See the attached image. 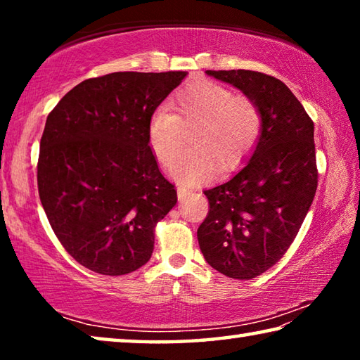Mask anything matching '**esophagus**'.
I'll return each mask as SVG.
<instances>
[{
  "label": "esophagus",
  "mask_w": 360,
  "mask_h": 360,
  "mask_svg": "<svg viewBox=\"0 0 360 360\" xmlns=\"http://www.w3.org/2000/svg\"><path fill=\"white\" fill-rule=\"evenodd\" d=\"M188 195H191V191H187V188H184V187H178L179 200H184L186 197H188Z\"/></svg>",
  "instance_id": "esophagus-1"
}]
</instances>
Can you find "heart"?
<instances>
[{"mask_svg": "<svg viewBox=\"0 0 360 360\" xmlns=\"http://www.w3.org/2000/svg\"><path fill=\"white\" fill-rule=\"evenodd\" d=\"M168 106H158L148 122V143L158 162L169 168L186 141L184 129L197 125L195 146L172 168L182 186L198 184L214 173L238 168L259 143L262 114L255 103L233 95L214 81H197L179 90Z\"/></svg>", "mask_w": 360, "mask_h": 360, "instance_id": "obj_1", "label": "heart"}]
</instances>
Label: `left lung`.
Returning <instances> with one entry per match:
<instances>
[{"instance_id": "1", "label": "left lung", "mask_w": 360, "mask_h": 360, "mask_svg": "<svg viewBox=\"0 0 360 360\" xmlns=\"http://www.w3.org/2000/svg\"><path fill=\"white\" fill-rule=\"evenodd\" d=\"M259 106L262 133L230 181L205 191L210 212L198 227L205 260L222 275L252 279L273 266L300 230L318 188L314 124L288 85L249 70L206 71Z\"/></svg>"}]
</instances>
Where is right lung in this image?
Masks as SVG:
<instances>
[{"mask_svg": "<svg viewBox=\"0 0 360 360\" xmlns=\"http://www.w3.org/2000/svg\"><path fill=\"white\" fill-rule=\"evenodd\" d=\"M186 71L111 72L71 89L47 115L38 191L72 259L119 276L148 264L154 230L178 202L148 143V122Z\"/></svg>", "mask_w": 360, "mask_h": 360, "instance_id": "1", "label": "right lung"}]
</instances>
